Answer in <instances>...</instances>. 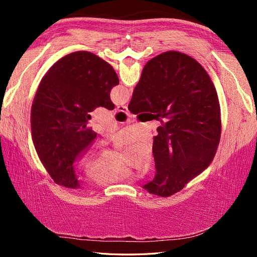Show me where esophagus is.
<instances>
[{
	"mask_svg": "<svg viewBox=\"0 0 257 257\" xmlns=\"http://www.w3.org/2000/svg\"><path fill=\"white\" fill-rule=\"evenodd\" d=\"M116 110H118V111H121V112L128 113L127 106H125V105H120V106H118V107H116Z\"/></svg>",
	"mask_w": 257,
	"mask_h": 257,
	"instance_id": "esophagus-1",
	"label": "esophagus"
}]
</instances>
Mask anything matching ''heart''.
<instances>
[{
	"label": "heart",
	"mask_w": 257,
	"mask_h": 257,
	"mask_svg": "<svg viewBox=\"0 0 257 257\" xmlns=\"http://www.w3.org/2000/svg\"><path fill=\"white\" fill-rule=\"evenodd\" d=\"M150 166L151 159L148 158L143 168L144 172H147ZM87 176L91 181L95 182L96 184L105 185L120 180V179L125 176V172H124L116 161L108 162L103 158H99L88 168Z\"/></svg>",
	"instance_id": "1"
}]
</instances>
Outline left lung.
Instances as JSON below:
<instances>
[{"instance_id":"8db88e82","label":"left lung","mask_w":257,"mask_h":257,"mask_svg":"<svg viewBox=\"0 0 257 257\" xmlns=\"http://www.w3.org/2000/svg\"><path fill=\"white\" fill-rule=\"evenodd\" d=\"M119 84L114 69L88 51L60 59L44 76L32 104L31 128L36 152L53 181L80 188L75 165L97 134L87 126L97 107L112 110L110 91Z\"/></svg>"}]
</instances>
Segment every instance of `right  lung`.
<instances>
[{"label": "right lung", "instance_id": "1", "mask_svg": "<svg viewBox=\"0 0 257 257\" xmlns=\"http://www.w3.org/2000/svg\"><path fill=\"white\" fill-rule=\"evenodd\" d=\"M132 113L150 111L158 127L152 153L157 174L144 189L168 197L212 162L221 137V109L213 82L196 60L177 51L151 59L128 104Z\"/></svg>", "mask_w": 257, "mask_h": 257}]
</instances>
